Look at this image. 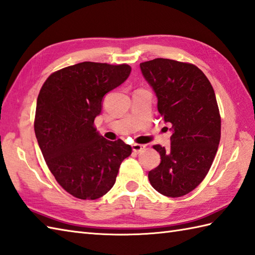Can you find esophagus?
<instances>
[{"label":"esophagus","mask_w":255,"mask_h":255,"mask_svg":"<svg viewBox=\"0 0 255 255\" xmlns=\"http://www.w3.org/2000/svg\"><path fill=\"white\" fill-rule=\"evenodd\" d=\"M145 148H146V146L145 145H142V144H133L132 145V149H133V151L134 152H140V151H143V150H145Z\"/></svg>","instance_id":"obj_1"}]
</instances>
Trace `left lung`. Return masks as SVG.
<instances>
[{"label": "left lung", "mask_w": 255, "mask_h": 255, "mask_svg": "<svg viewBox=\"0 0 255 255\" xmlns=\"http://www.w3.org/2000/svg\"><path fill=\"white\" fill-rule=\"evenodd\" d=\"M139 66L172 131L170 148L154 145L161 161L148 172L149 182L162 195L183 196L204 180L218 149L222 120L216 96L194 64L158 58Z\"/></svg>", "instance_id": "8db88e82"}]
</instances>
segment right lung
<instances>
[{
  "label": "right lung",
  "instance_id": "right-lung-1",
  "mask_svg": "<svg viewBox=\"0 0 255 255\" xmlns=\"http://www.w3.org/2000/svg\"><path fill=\"white\" fill-rule=\"evenodd\" d=\"M131 66L82 62L52 73L38 95L35 133L51 173L67 193L96 200L116 182L132 147L94 127L104 96L127 81Z\"/></svg>",
  "mask_w": 255,
  "mask_h": 255
}]
</instances>
